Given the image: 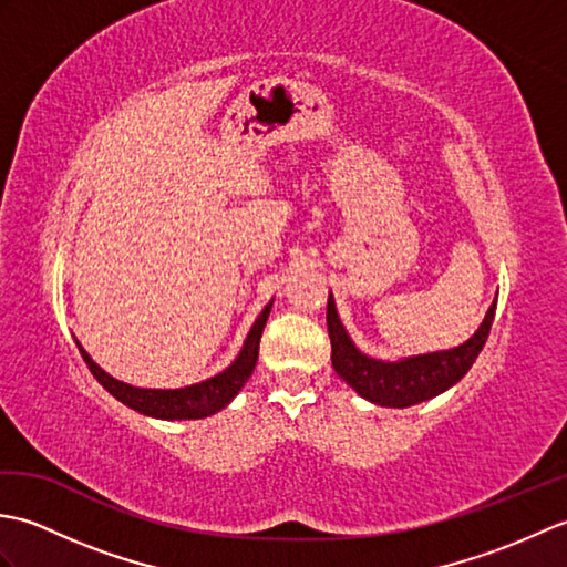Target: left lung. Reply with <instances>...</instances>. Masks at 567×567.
Listing matches in <instances>:
<instances>
[{"label": "left lung", "instance_id": "1", "mask_svg": "<svg viewBox=\"0 0 567 567\" xmlns=\"http://www.w3.org/2000/svg\"><path fill=\"white\" fill-rule=\"evenodd\" d=\"M497 299L487 309V315L480 323V329L461 346L449 351H433L396 360L372 358L360 351L348 336L343 321L336 311L333 295L329 292L327 305V327L331 339V363L333 370L346 384L363 396V400L380 406H414L433 396L451 390L453 384L465 378V372L473 368L475 358L483 351L489 336L492 321H495Z\"/></svg>", "mask_w": 567, "mask_h": 567}]
</instances>
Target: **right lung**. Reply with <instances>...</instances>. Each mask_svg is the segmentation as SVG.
<instances>
[{"mask_svg": "<svg viewBox=\"0 0 567 567\" xmlns=\"http://www.w3.org/2000/svg\"><path fill=\"white\" fill-rule=\"evenodd\" d=\"M270 309H272V302L265 305L258 319L252 321V327L244 341V348H240L231 365L224 368L221 372H216L214 378H207L197 384H187V388H177V390L134 388V384L116 380L110 375V372L102 370L97 363H94L92 355L84 351L80 341H78V348L84 358V363H87V368L92 370V375L100 380L102 388L112 396H116L118 402L126 404L128 409H134V412L151 419H165V421L204 419L221 412L224 406L231 404L234 396L252 375V368H256V360H258L260 336L265 329V321L270 317Z\"/></svg>", "mask_w": 567, "mask_h": 567, "instance_id": "add662e5", "label": "right lung"}]
</instances>
